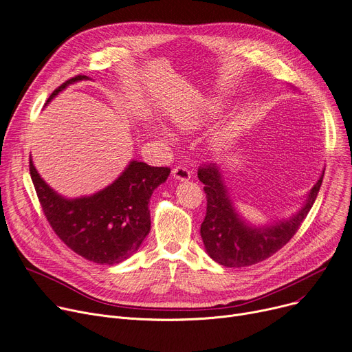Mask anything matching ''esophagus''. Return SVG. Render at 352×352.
<instances>
[{
  "instance_id": "1",
  "label": "esophagus",
  "mask_w": 352,
  "mask_h": 352,
  "mask_svg": "<svg viewBox=\"0 0 352 352\" xmlns=\"http://www.w3.org/2000/svg\"><path fill=\"white\" fill-rule=\"evenodd\" d=\"M172 175H173V177L176 179V180H189L190 179V170L188 169V167L186 166H176L175 167V169L172 170Z\"/></svg>"
}]
</instances>
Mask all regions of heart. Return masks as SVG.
Listing matches in <instances>:
<instances>
[{"instance_id": "heart-1", "label": "heart", "mask_w": 352, "mask_h": 352, "mask_svg": "<svg viewBox=\"0 0 352 352\" xmlns=\"http://www.w3.org/2000/svg\"><path fill=\"white\" fill-rule=\"evenodd\" d=\"M212 113V109H197L188 113H182L176 116L175 123L182 130H195L202 126L209 119V116Z\"/></svg>"}]
</instances>
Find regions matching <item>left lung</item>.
<instances>
[{
  "instance_id": "obj_1",
  "label": "left lung",
  "mask_w": 352,
  "mask_h": 352,
  "mask_svg": "<svg viewBox=\"0 0 352 352\" xmlns=\"http://www.w3.org/2000/svg\"><path fill=\"white\" fill-rule=\"evenodd\" d=\"M197 177L206 193V216L200 225L206 252L228 267H243L262 262L285 246L302 225L322 185L324 173L311 189L304 208L291 219L266 228L248 226L236 213L214 163L202 164Z\"/></svg>"
}]
</instances>
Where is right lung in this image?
<instances>
[{
    "mask_svg": "<svg viewBox=\"0 0 352 352\" xmlns=\"http://www.w3.org/2000/svg\"><path fill=\"white\" fill-rule=\"evenodd\" d=\"M87 78L78 74L67 80L47 103L72 82ZM169 173V167L133 160L106 189L93 196L65 199L40 177L30 159L32 185L50 226L77 255L100 265L120 263L139 249L150 230V196Z\"/></svg>",
    "mask_w": 352,
    "mask_h": 352,
    "instance_id": "right-lung-1",
    "label": "right lung"
}]
</instances>
